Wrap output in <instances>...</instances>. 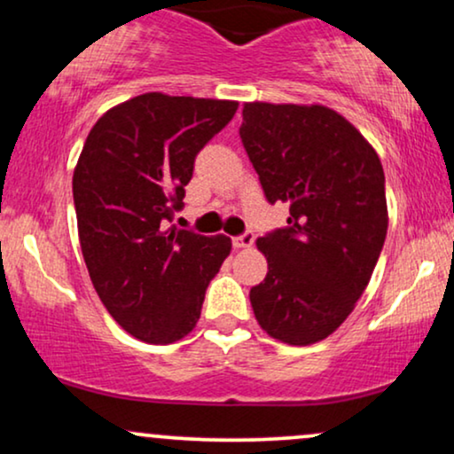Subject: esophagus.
<instances>
[{"label": "esophagus", "instance_id": "obj_1", "mask_svg": "<svg viewBox=\"0 0 454 454\" xmlns=\"http://www.w3.org/2000/svg\"><path fill=\"white\" fill-rule=\"evenodd\" d=\"M254 232L252 231H245L243 234H239V237H232V245L237 249H241V247H252L254 245Z\"/></svg>", "mask_w": 454, "mask_h": 454}]
</instances>
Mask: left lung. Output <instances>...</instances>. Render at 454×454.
<instances>
[{
  "mask_svg": "<svg viewBox=\"0 0 454 454\" xmlns=\"http://www.w3.org/2000/svg\"><path fill=\"white\" fill-rule=\"evenodd\" d=\"M270 205L288 226L258 239L269 273L249 290L258 325L309 346L337 331L361 299L387 239L384 170L348 119L311 104L249 102L239 128Z\"/></svg>",
  "mask_w": 454,
  "mask_h": 454,
  "instance_id": "left-lung-1",
  "label": "left lung"
}]
</instances>
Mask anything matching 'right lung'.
I'll return each mask as SVG.
<instances>
[{
    "label": "right lung",
    "instance_id": "obj_1",
    "mask_svg": "<svg viewBox=\"0 0 454 454\" xmlns=\"http://www.w3.org/2000/svg\"><path fill=\"white\" fill-rule=\"evenodd\" d=\"M237 102L143 93L98 119L72 176L78 239L93 288L117 325L173 343L200 317L231 239L166 228L184 209L198 151Z\"/></svg>",
    "mask_w": 454,
    "mask_h": 454
}]
</instances>
